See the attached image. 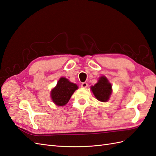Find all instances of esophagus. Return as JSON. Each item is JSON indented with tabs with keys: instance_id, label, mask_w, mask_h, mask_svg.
Returning <instances> with one entry per match:
<instances>
[{
	"instance_id": "esophagus-1",
	"label": "esophagus",
	"mask_w": 156,
	"mask_h": 156,
	"mask_svg": "<svg viewBox=\"0 0 156 156\" xmlns=\"http://www.w3.org/2000/svg\"><path fill=\"white\" fill-rule=\"evenodd\" d=\"M81 87H82V88H87V87H88V84H87L86 82H82L81 84Z\"/></svg>"
}]
</instances>
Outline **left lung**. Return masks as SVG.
Wrapping results in <instances>:
<instances>
[{
    "instance_id": "8db88e82",
    "label": "left lung",
    "mask_w": 156,
    "mask_h": 156,
    "mask_svg": "<svg viewBox=\"0 0 156 156\" xmlns=\"http://www.w3.org/2000/svg\"><path fill=\"white\" fill-rule=\"evenodd\" d=\"M91 90L97 100L107 102L112 93V85L105 76L100 77L98 82L91 87Z\"/></svg>"
}]
</instances>
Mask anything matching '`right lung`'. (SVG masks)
Segmentation results:
<instances>
[{"instance_id":"right-lung-1","label":"right lung","mask_w":156,"mask_h":156,"mask_svg":"<svg viewBox=\"0 0 156 156\" xmlns=\"http://www.w3.org/2000/svg\"><path fill=\"white\" fill-rule=\"evenodd\" d=\"M78 86L70 82L66 78H60L56 86L51 91V98L57 106H63L69 101Z\"/></svg>"}]
</instances>
